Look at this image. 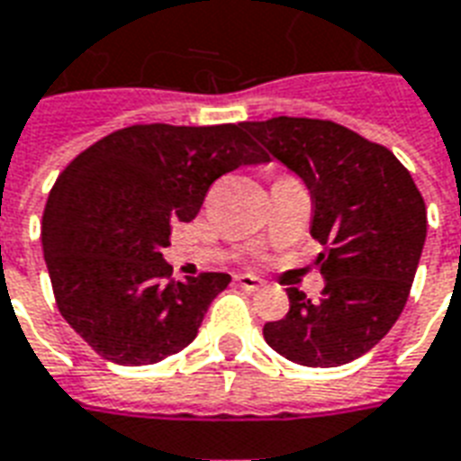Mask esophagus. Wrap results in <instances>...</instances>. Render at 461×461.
<instances>
[{"label": "esophagus", "mask_w": 461, "mask_h": 461, "mask_svg": "<svg viewBox=\"0 0 461 461\" xmlns=\"http://www.w3.org/2000/svg\"><path fill=\"white\" fill-rule=\"evenodd\" d=\"M237 283L239 287H244L246 293H256V290H261V287L266 285L261 277L251 276V273H241V276H237Z\"/></svg>", "instance_id": "1"}]
</instances>
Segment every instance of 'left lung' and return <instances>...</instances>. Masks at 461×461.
Segmentation results:
<instances>
[{"label":"left lung","instance_id":"left-lung-1","mask_svg":"<svg viewBox=\"0 0 461 461\" xmlns=\"http://www.w3.org/2000/svg\"><path fill=\"white\" fill-rule=\"evenodd\" d=\"M244 128L307 184L312 237L324 246L321 297L287 287L290 312L263 326V339L297 365L350 363L403 312L426 241V200L384 145L339 122L277 115Z\"/></svg>","mask_w":461,"mask_h":461}]
</instances>
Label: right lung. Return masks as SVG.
I'll return each instance as SVG.
<instances>
[{"instance_id": "add662e5", "label": "right lung", "mask_w": 461, "mask_h": 461, "mask_svg": "<svg viewBox=\"0 0 461 461\" xmlns=\"http://www.w3.org/2000/svg\"><path fill=\"white\" fill-rule=\"evenodd\" d=\"M266 161L244 122L130 125L69 161L45 203L43 254L59 314L98 356L154 365L184 350L227 273L185 283L161 258L227 171Z\"/></svg>"}]
</instances>
